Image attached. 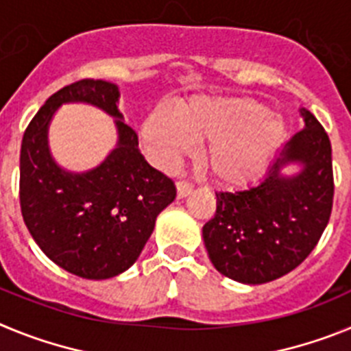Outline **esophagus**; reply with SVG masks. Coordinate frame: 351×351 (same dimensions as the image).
Returning <instances> with one entry per match:
<instances>
[{
    "label": "esophagus",
    "instance_id": "34e87169",
    "mask_svg": "<svg viewBox=\"0 0 351 351\" xmlns=\"http://www.w3.org/2000/svg\"><path fill=\"white\" fill-rule=\"evenodd\" d=\"M176 186H178V195L179 197H188V195L193 191V184H190L188 181H178L176 182Z\"/></svg>",
    "mask_w": 351,
    "mask_h": 351
}]
</instances>
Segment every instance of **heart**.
Instances as JSON below:
<instances>
[{"label": "heart", "instance_id": "b5f03b06", "mask_svg": "<svg viewBox=\"0 0 351 351\" xmlns=\"http://www.w3.org/2000/svg\"><path fill=\"white\" fill-rule=\"evenodd\" d=\"M142 137L158 165L172 167L202 144V161L225 186L258 179L287 138L283 116L244 96H195L149 114Z\"/></svg>", "mask_w": 351, "mask_h": 351}]
</instances>
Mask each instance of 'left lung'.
Here are the masks:
<instances>
[{
	"mask_svg": "<svg viewBox=\"0 0 351 351\" xmlns=\"http://www.w3.org/2000/svg\"><path fill=\"white\" fill-rule=\"evenodd\" d=\"M272 161L265 178L243 191L216 193V214L204 225V244L216 271L246 285H262L300 265L315 250L332 213V147L309 110ZM300 162L287 178L280 169Z\"/></svg>",
	"mask_w": 351,
	"mask_h": 351,
	"instance_id": "8db88e82",
	"label": "left lung"
}]
</instances>
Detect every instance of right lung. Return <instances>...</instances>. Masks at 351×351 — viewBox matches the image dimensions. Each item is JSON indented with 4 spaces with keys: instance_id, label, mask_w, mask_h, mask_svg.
Masks as SVG:
<instances>
[{
    "instance_id": "obj_1",
    "label": "right lung",
    "mask_w": 351,
    "mask_h": 351,
    "mask_svg": "<svg viewBox=\"0 0 351 351\" xmlns=\"http://www.w3.org/2000/svg\"><path fill=\"white\" fill-rule=\"evenodd\" d=\"M117 100L119 89L107 80L64 86L31 119L21 145L19 198L27 230L52 262L86 280H108L132 267L156 216L176 198L172 179L149 165L137 132L121 121ZM70 101L91 103L118 117L117 149L84 174L66 173L48 153V123Z\"/></svg>"
}]
</instances>
